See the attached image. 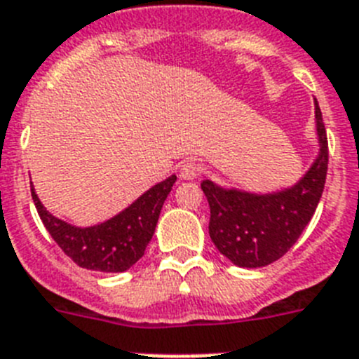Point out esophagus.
Listing matches in <instances>:
<instances>
[{"label":"esophagus","instance_id":"1","mask_svg":"<svg viewBox=\"0 0 359 359\" xmlns=\"http://www.w3.org/2000/svg\"><path fill=\"white\" fill-rule=\"evenodd\" d=\"M201 166H198L197 162L193 161H186L182 162V166H180V179L182 180H193L197 179L201 175Z\"/></svg>","mask_w":359,"mask_h":359}]
</instances>
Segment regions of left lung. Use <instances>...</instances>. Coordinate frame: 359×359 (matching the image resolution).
I'll use <instances>...</instances> for the list:
<instances>
[{"label":"left lung","instance_id":"left-lung-1","mask_svg":"<svg viewBox=\"0 0 359 359\" xmlns=\"http://www.w3.org/2000/svg\"><path fill=\"white\" fill-rule=\"evenodd\" d=\"M314 117L320 151L309 171L291 188L257 195L220 188L211 180L201 184L210 202L211 240L235 266H269L287 253L311 222L322 198L329 164L327 133L316 99Z\"/></svg>","mask_w":359,"mask_h":359}]
</instances>
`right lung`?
Instances as JSON below:
<instances>
[{"instance_id": "obj_1", "label": "right lung", "mask_w": 359, "mask_h": 359, "mask_svg": "<svg viewBox=\"0 0 359 359\" xmlns=\"http://www.w3.org/2000/svg\"><path fill=\"white\" fill-rule=\"evenodd\" d=\"M175 180V175L168 177L142 193L119 215L90 227H76L54 217L37 198L34 186H30V191L46 231L67 257L83 269L123 273L144 255L146 245L155 233L162 204L170 195Z\"/></svg>"}]
</instances>
